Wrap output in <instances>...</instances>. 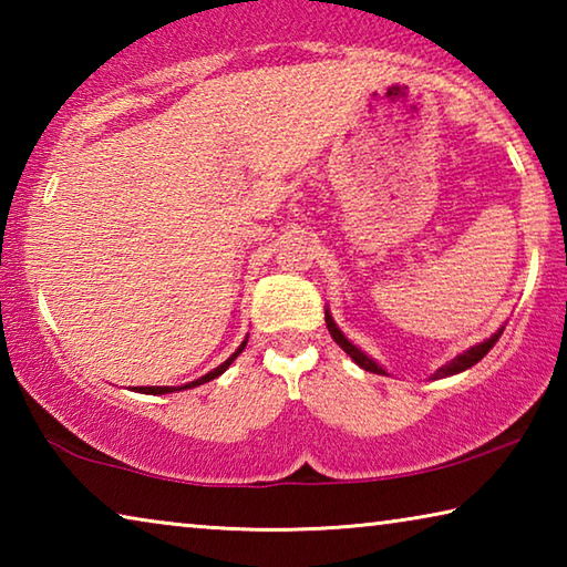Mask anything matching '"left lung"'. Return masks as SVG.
I'll list each match as a JSON object with an SVG mask.
<instances>
[{"mask_svg": "<svg viewBox=\"0 0 567 567\" xmlns=\"http://www.w3.org/2000/svg\"><path fill=\"white\" fill-rule=\"evenodd\" d=\"M324 322H328V330H330V334H332V340L340 344V348L350 354V358L360 364L362 370H368V372H375V375H388L385 370L380 368V364L370 358V354H364L360 348H354V344L344 338L342 334V330L338 328V324H334V320H332V315H330V310H324ZM501 334H503V328L497 330L495 334H491V338H487L485 342H480V344H475V348H470V350H465L463 354H457L455 360H450L447 364H443V368H440L435 375H433V380H437V378H450V375H457V372H463V370H467V368H473L475 362H480L485 358L487 352H491V348L493 344L501 340Z\"/></svg>", "mask_w": 567, "mask_h": 567, "instance_id": "8db88e82", "label": "left lung"}]
</instances>
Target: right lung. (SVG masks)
<instances>
[{
    "mask_svg": "<svg viewBox=\"0 0 567 567\" xmlns=\"http://www.w3.org/2000/svg\"><path fill=\"white\" fill-rule=\"evenodd\" d=\"M245 344H247V340L239 344V348L229 354V358L219 364V368H215L213 372H207V375H203V378H197V380H192V382H187V385H182V388H134L137 392H145V395H167V392H175V390H189V388H197V385H205V382H209V380H215V378H219L223 375V372L229 368V364L235 362V358L239 352L245 350Z\"/></svg>",
    "mask_w": 567,
    "mask_h": 567,
    "instance_id": "obj_1",
    "label": "right lung"
}]
</instances>
